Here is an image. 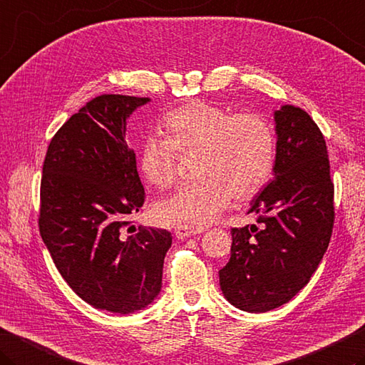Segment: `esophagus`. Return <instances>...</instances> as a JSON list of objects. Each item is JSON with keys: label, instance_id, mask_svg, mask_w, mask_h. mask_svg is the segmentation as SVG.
<instances>
[{"label": "esophagus", "instance_id": "34e87169", "mask_svg": "<svg viewBox=\"0 0 365 365\" xmlns=\"http://www.w3.org/2000/svg\"><path fill=\"white\" fill-rule=\"evenodd\" d=\"M201 232H202L201 227H190V226H177L175 227V237L178 240L192 237V235L201 234Z\"/></svg>", "mask_w": 365, "mask_h": 365}]
</instances>
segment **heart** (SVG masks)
<instances>
[{"mask_svg":"<svg viewBox=\"0 0 365 365\" xmlns=\"http://www.w3.org/2000/svg\"><path fill=\"white\" fill-rule=\"evenodd\" d=\"M166 138L148 135L139 150L142 175L156 188L177 178V152L199 153L197 182L183 185L153 207L156 221L201 227L215 221L232 196L248 201L266 187L275 166V134L259 113H232L205 101H191L163 120Z\"/></svg>","mask_w":365,"mask_h":365,"instance_id":"heart-1","label":"heart"}]
</instances>
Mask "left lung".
<instances>
[{
    "label": "left lung",
    "instance_id": "8db88e82",
    "mask_svg": "<svg viewBox=\"0 0 365 365\" xmlns=\"http://www.w3.org/2000/svg\"><path fill=\"white\" fill-rule=\"evenodd\" d=\"M274 178L250 202L256 223L231 231V259L220 288L235 309L264 313L289 302L315 274L334 225L326 140L305 110L274 112Z\"/></svg>",
    "mask_w": 365,
    "mask_h": 365
}]
</instances>
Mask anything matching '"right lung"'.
Instances as JSON below:
<instances>
[{"label": "right lung", "instance_id": "obj_1", "mask_svg": "<svg viewBox=\"0 0 365 365\" xmlns=\"http://www.w3.org/2000/svg\"><path fill=\"white\" fill-rule=\"evenodd\" d=\"M150 98L103 95L74 113L50 140L41 182V237L76 294L99 310L130 315L161 291L166 230L123 227L144 204L131 113Z\"/></svg>", "mask_w": 365, "mask_h": 365}]
</instances>
